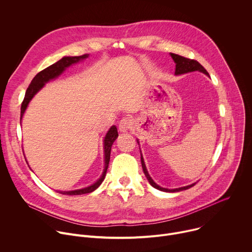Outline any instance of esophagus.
<instances>
[{
    "label": "esophagus",
    "mask_w": 252,
    "mask_h": 252,
    "mask_svg": "<svg viewBox=\"0 0 252 252\" xmlns=\"http://www.w3.org/2000/svg\"><path fill=\"white\" fill-rule=\"evenodd\" d=\"M131 127V120L129 118H125L123 120H121L120 124H119V129L122 132H126V130H128Z\"/></svg>",
    "instance_id": "1"
}]
</instances>
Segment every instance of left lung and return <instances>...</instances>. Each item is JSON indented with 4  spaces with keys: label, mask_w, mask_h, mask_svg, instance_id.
<instances>
[{
    "label": "left lung",
    "mask_w": 252,
    "mask_h": 252,
    "mask_svg": "<svg viewBox=\"0 0 252 252\" xmlns=\"http://www.w3.org/2000/svg\"><path fill=\"white\" fill-rule=\"evenodd\" d=\"M170 56L172 58V60L174 61L175 63V75H183V74H187V73H190V71H194V70H199V71H202L203 74L208 75L207 70L195 60H191V59H188V58H185L183 56H179V55H176V54H172L170 53ZM140 159H141V166H142V170L143 172H145L147 178L149 183L151 184L152 187H154L155 189H158V190H161V191H166V192H174V191H181V190H185V189H188L191 187H193L195 184H192L190 186H188V187H184V188H179V189H163L159 186H158L153 179L152 177L150 176L148 170H147V167H146V164H145V161H143V158H142V156H140Z\"/></svg>",
    "instance_id": "left-lung-1"
}]
</instances>
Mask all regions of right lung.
Wrapping results in <instances>:
<instances>
[{
    "mask_svg": "<svg viewBox=\"0 0 252 252\" xmlns=\"http://www.w3.org/2000/svg\"><path fill=\"white\" fill-rule=\"evenodd\" d=\"M89 57L88 54H85L83 56H79V57H63L62 60H60L59 62L53 63L52 65L46 67L45 69L41 70L40 73H38L35 75V77L32 79V81L31 82L30 86L27 89L24 100L22 102L21 105V120L23 118V115L27 109V106L30 102V100L32 98V96L37 94L44 86L46 83H48L50 80H53L57 77H59L63 71L69 66L70 64L76 63L84 59H87ZM119 136L118 133V128L116 127V126H113L110 130L107 131L103 143H104V169L103 172L100 176V178L98 179L97 182H95L94 185H92L91 187L82 189H77V190H71V191H59L62 194H66V195H80V194H86V193H90L94 190H95L103 182L107 167H109V163H110V158H111V150H112V146L114 141L117 139V137Z\"/></svg>",
    "mask_w": 252,
    "mask_h": 252,
    "instance_id": "add662e5",
    "label": "right lung"
}]
</instances>
